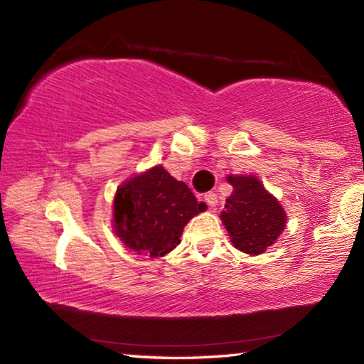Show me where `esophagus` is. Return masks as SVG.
Instances as JSON below:
<instances>
[{"label":"esophagus","instance_id":"34e87169","mask_svg":"<svg viewBox=\"0 0 364 364\" xmlns=\"http://www.w3.org/2000/svg\"><path fill=\"white\" fill-rule=\"evenodd\" d=\"M204 200L207 202L208 207H212V208H215V207H217V204H218V197H217V194H215V193L204 194Z\"/></svg>","mask_w":364,"mask_h":364}]
</instances>
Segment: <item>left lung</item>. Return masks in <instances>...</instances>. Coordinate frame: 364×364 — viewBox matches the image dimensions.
<instances>
[{
    "mask_svg": "<svg viewBox=\"0 0 364 364\" xmlns=\"http://www.w3.org/2000/svg\"><path fill=\"white\" fill-rule=\"evenodd\" d=\"M232 193L220 218L237 250L260 255L271 247L287 223V213L279 200L264 189L255 175H230Z\"/></svg>",
    "mask_w": 364,
    "mask_h": 364,
    "instance_id": "1",
    "label": "left lung"
}]
</instances>
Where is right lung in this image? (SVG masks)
Segmentation results:
<instances>
[{"instance_id": "1", "label": "right lung", "mask_w": 364, "mask_h": 364, "mask_svg": "<svg viewBox=\"0 0 364 364\" xmlns=\"http://www.w3.org/2000/svg\"><path fill=\"white\" fill-rule=\"evenodd\" d=\"M207 205L162 165L123 181L115 193L112 226L117 237L138 255L164 257L180 244L188 221Z\"/></svg>"}]
</instances>
